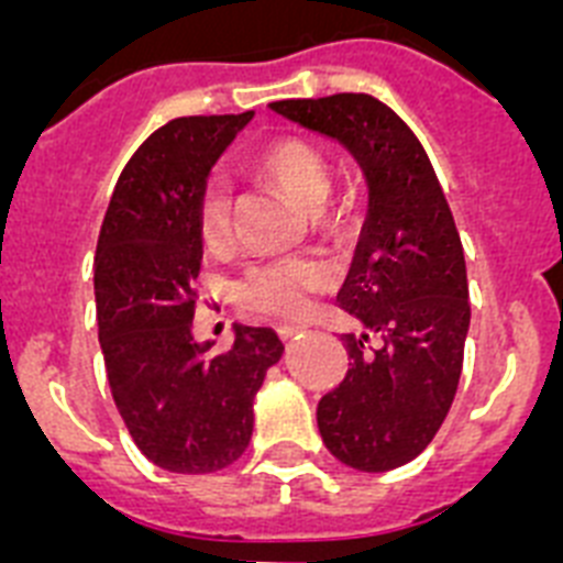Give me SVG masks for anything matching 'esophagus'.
Returning a JSON list of instances; mask_svg holds the SVG:
<instances>
[{
	"instance_id": "esophagus-1",
	"label": "esophagus",
	"mask_w": 563,
	"mask_h": 563,
	"mask_svg": "<svg viewBox=\"0 0 563 563\" xmlns=\"http://www.w3.org/2000/svg\"><path fill=\"white\" fill-rule=\"evenodd\" d=\"M305 330H307L305 324H282V327H278V335H282L287 341V338L301 335V332H305Z\"/></svg>"
}]
</instances>
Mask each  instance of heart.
<instances>
[{"instance_id":"b5f03b06","label":"heart","mask_w":563,"mask_h":563,"mask_svg":"<svg viewBox=\"0 0 563 563\" xmlns=\"http://www.w3.org/2000/svg\"><path fill=\"white\" fill-rule=\"evenodd\" d=\"M258 172L285 188L307 211L324 208L332 191V163L327 152L301 134H278L253 154ZM231 188L222 177H208L200 194V233L208 245L231 236ZM327 267L316 258H267L253 262L236 278V298L245 310L271 318H301L312 296L327 285Z\"/></svg>"}]
</instances>
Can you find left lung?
<instances>
[{
    "label": "left lung",
    "mask_w": 563,
    "mask_h": 563,
    "mask_svg": "<svg viewBox=\"0 0 563 563\" xmlns=\"http://www.w3.org/2000/svg\"><path fill=\"white\" fill-rule=\"evenodd\" d=\"M271 107L341 141L369 183V217L338 292L366 332L343 335L350 372L318 402V431L343 465L391 471L426 451L460 386L471 301L454 213L417 134L377 98Z\"/></svg>",
    "instance_id": "1"
}]
</instances>
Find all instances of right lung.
<instances>
[{
	"mask_svg": "<svg viewBox=\"0 0 563 563\" xmlns=\"http://www.w3.org/2000/svg\"><path fill=\"white\" fill-rule=\"evenodd\" d=\"M253 112L191 114L154 129L114 183L96 247L98 341L134 445L174 474H213L245 454L253 397L282 357L271 327H236L225 352L194 343L200 194Z\"/></svg>",
	"mask_w": 563,
	"mask_h": 563,
	"instance_id": "1",
	"label": "right lung"
}]
</instances>
